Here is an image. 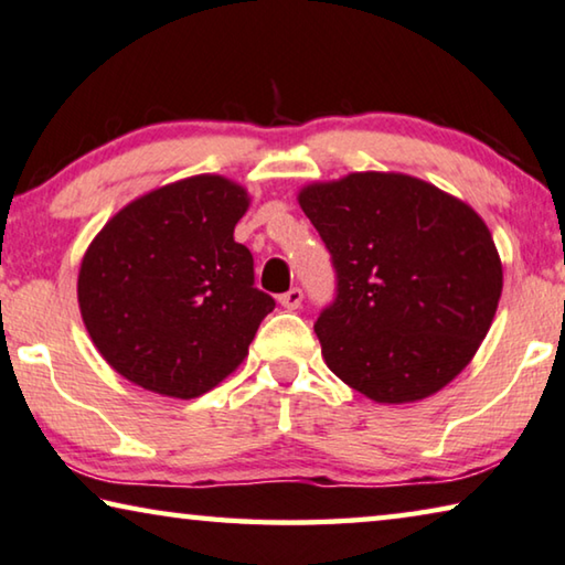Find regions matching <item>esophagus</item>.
Returning a JSON list of instances; mask_svg holds the SVG:
<instances>
[{"instance_id": "1", "label": "esophagus", "mask_w": 565, "mask_h": 565, "mask_svg": "<svg viewBox=\"0 0 565 565\" xmlns=\"http://www.w3.org/2000/svg\"><path fill=\"white\" fill-rule=\"evenodd\" d=\"M280 305H282V308H288V310H298L302 305V290L292 288L285 295H280Z\"/></svg>"}]
</instances>
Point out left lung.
Masks as SVG:
<instances>
[{"mask_svg":"<svg viewBox=\"0 0 565 565\" xmlns=\"http://www.w3.org/2000/svg\"><path fill=\"white\" fill-rule=\"evenodd\" d=\"M330 249L322 358L375 403L423 401L483 343L503 290L491 230L463 200L403 172H350L298 192Z\"/></svg>","mask_w":565,"mask_h":565,"instance_id":"obj_1","label":"left lung"}]
</instances>
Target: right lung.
Here are the masks:
<instances>
[{
    "mask_svg": "<svg viewBox=\"0 0 565 565\" xmlns=\"http://www.w3.org/2000/svg\"><path fill=\"white\" fill-rule=\"evenodd\" d=\"M247 207L243 184L195 174L132 200L92 239L79 312L99 355L129 383L190 401L243 363L275 308L233 237Z\"/></svg>",
    "mask_w": 565,
    "mask_h": 565,
    "instance_id": "right-lung-1",
    "label": "right lung"
}]
</instances>
